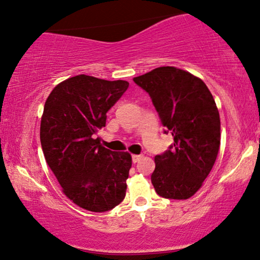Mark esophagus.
I'll return each mask as SVG.
<instances>
[{
    "mask_svg": "<svg viewBox=\"0 0 260 260\" xmlns=\"http://www.w3.org/2000/svg\"><path fill=\"white\" fill-rule=\"evenodd\" d=\"M142 156L141 155H133V163L136 164L137 161H139V159H141Z\"/></svg>",
    "mask_w": 260,
    "mask_h": 260,
    "instance_id": "34e87169",
    "label": "esophagus"
}]
</instances>
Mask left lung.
<instances>
[{
  "label": "left lung",
  "instance_id": "1",
  "mask_svg": "<svg viewBox=\"0 0 260 260\" xmlns=\"http://www.w3.org/2000/svg\"><path fill=\"white\" fill-rule=\"evenodd\" d=\"M134 82L149 93L174 143L155 157L151 183L157 194L187 199L201 189L219 151V112L201 78L175 67L156 68Z\"/></svg>",
  "mask_w": 260,
  "mask_h": 260
}]
</instances>
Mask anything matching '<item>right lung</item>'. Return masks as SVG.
Wrapping results in <instances>:
<instances>
[{
    "label": "right lung",
    "instance_id": "add662e5",
    "mask_svg": "<svg viewBox=\"0 0 260 260\" xmlns=\"http://www.w3.org/2000/svg\"><path fill=\"white\" fill-rule=\"evenodd\" d=\"M127 86L78 75L56 85L44 104V157L67 197L88 211H109L125 197L130 153L105 149L95 136Z\"/></svg>",
    "mask_w": 260,
    "mask_h": 260
}]
</instances>
